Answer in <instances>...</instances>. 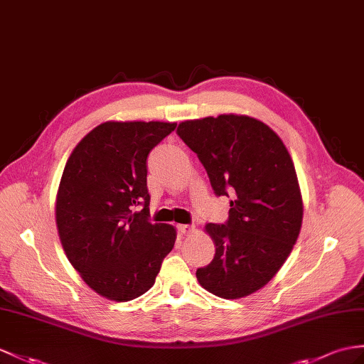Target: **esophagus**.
Wrapping results in <instances>:
<instances>
[{
	"mask_svg": "<svg viewBox=\"0 0 364 364\" xmlns=\"http://www.w3.org/2000/svg\"><path fill=\"white\" fill-rule=\"evenodd\" d=\"M177 230H179L182 235H191L196 232V227L188 225V224H182V225H177Z\"/></svg>",
	"mask_w": 364,
	"mask_h": 364,
	"instance_id": "34e87169",
	"label": "esophagus"
}]
</instances>
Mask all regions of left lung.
I'll return each mask as SVG.
<instances>
[{
  "label": "left lung",
  "instance_id": "1",
  "mask_svg": "<svg viewBox=\"0 0 364 364\" xmlns=\"http://www.w3.org/2000/svg\"><path fill=\"white\" fill-rule=\"evenodd\" d=\"M177 134L216 196L230 198L225 223L205 227L216 253L196 270L199 284L225 299L250 295L277 274L299 235L303 199L291 157L277 132L247 115L187 120Z\"/></svg>",
  "mask_w": 364,
  "mask_h": 364
}]
</instances>
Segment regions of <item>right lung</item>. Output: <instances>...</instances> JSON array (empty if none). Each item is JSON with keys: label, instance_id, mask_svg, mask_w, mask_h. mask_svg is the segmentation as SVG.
Returning <instances> with one entry per match:
<instances>
[{"label": "right lung", "instance_id": "add662e5", "mask_svg": "<svg viewBox=\"0 0 364 364\" xmlns=\"http://www.w3.org/2000/svg\"><path fill=\"white\" fill-rule=\"evenodd\" d=\"M176 123L106 122L68 159L55 218L68 259L97 294L131 301L153 287L176 230L151 224L146 159Z\"/></svg>", "mask_w": 364, "mask_h": 364}]
</instances>
